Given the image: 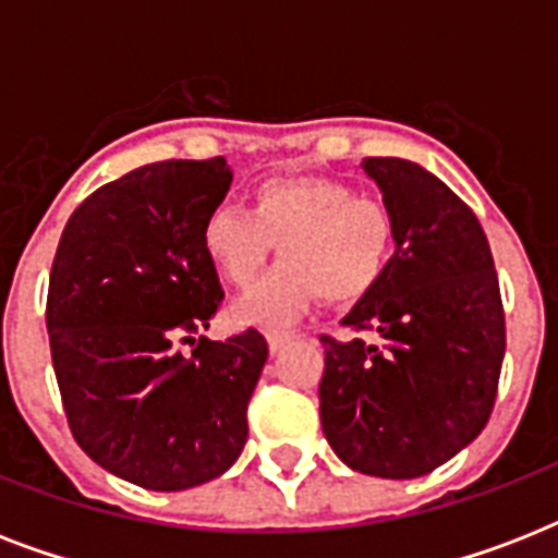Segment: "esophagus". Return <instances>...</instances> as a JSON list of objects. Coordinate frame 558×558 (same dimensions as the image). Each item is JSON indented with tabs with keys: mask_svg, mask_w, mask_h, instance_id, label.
I'll use <instances>...</instances> for the list:
<instances>
[{
	"mask_svg": "<svg viewBox=\"0 0 558 558\" xmlns=\"http://www.w3.org/2000/svg\"><path fill=\"white\" fill-rule=\"evenodd\" d=\"M289 339H292V332H280V330H269V332H266V341H269L271 353H278V350L283 348V344H287Z\"/></svg>",
	"mask_w": 558,
	"mask_h": 558,
	"instance_id": "esophagus-1",
	"label": "esophagus"
}]
</instances>
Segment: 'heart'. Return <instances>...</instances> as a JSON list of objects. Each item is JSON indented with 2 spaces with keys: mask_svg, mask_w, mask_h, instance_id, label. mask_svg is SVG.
Returning a JSON list of instances; mask_svg holds the SVG:
<instances>
[{
  "mask_svg": "<svg viewBox=\"0 0 558 558\" xmlns=\"http://www.w3.org/2000/svg\"><path fill=\"white\" fill-rule=\"evenodd\" d=\"M393 217L379 199L324 177H275L248 210L217 205L202 222V252L226 283L248 289L280 245L278 269L236 301L243 324H287L322 292L341 304L371 292L393 257Z\"/></svg>",
  "mask_w": 558,
  "mask_h": 558,
  "instance_id": "b5f03b06",
  "label": "heart"
}]
</instances>
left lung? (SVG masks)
<instances>
[{"instance_id": "left-lung-1", "label": "left lung", "mask_w": 558, "mask_h": 558, "mask_svg": "<svg viewBox=\"0 0 558 558\" xmlns=\"http://www.w3.org/2000/svg\"><path fill=\"white\" fill-rule=\"evenodd\" d=\"M362 170L393 217L388 271L341 324L365 339L322 336V428L362 475H428L484 432L501 376L504 310L493 252L460 196L408 159Z\"/></svg>"}]
</instances>
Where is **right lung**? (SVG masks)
I'll list each match as a JSON object with an SVG mask.
<instances>
[{
  "label": "right lung",
  "mask_w": 558,
  "mask_h": 558,
  "mask_svg": "<svg viewBox=\"0 0 558 558\" xmlns=\"http://www.w3.org/2000/svg\"><path fill=\"white\" fill-rule=\"evenodd\" d=\"M231 187L222 156L130 170L74 210L48 278L46 327L74 440L121 481L179 493L234 466L269 348L199 336L222 301L202 222Z\"/></svg>",
  "instance_id": "obj_1"
}]
</instances>
